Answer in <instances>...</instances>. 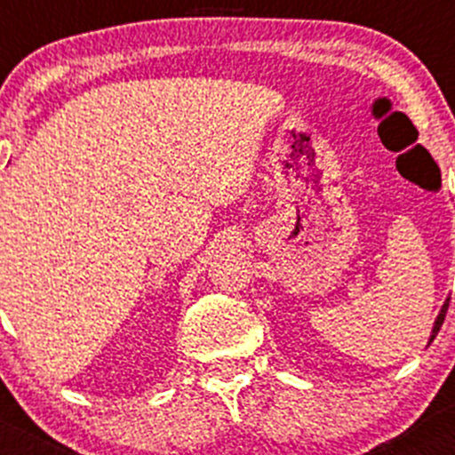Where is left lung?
<instances>
[{
    "mask_svg": "<svg viewBox=\"0 0 455 455\" xmlns=\"http://www.w3.org/2000/svg\"><path fill=\"white\" fill-rule=\"evenodd\" d=\"M447 308H449V299L444 301V304H443V308H440L438 316H435V321H434V328H431V337H429V343L434 341V339H435V334H438L440 325H443V321H444V315H447Z\"/></svg>",
    "mask_w": 455,
    "mask_h": 455,
    "instance_id": "8db88e82",
    "label": "left lung"
}]
</instances>
